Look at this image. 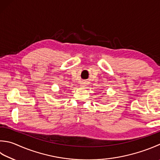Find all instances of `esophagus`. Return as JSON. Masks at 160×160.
Listing matches in <instances>:
<instances>
[{"instance_id":"34e87169","label":"esophagus","mask_w":160,"mask_h":160,"mask_svg":"<svg viewBox=\"0 0 160 160\" xmlns=\"http://www.w3.org/2000/svg\"><path fill=\"white\" fill-rule=\"evenodd\" d=\"M81 86H86V83L84 82V81H83V82H81Z\"/></svg>"}]
</instances>
